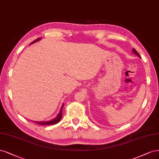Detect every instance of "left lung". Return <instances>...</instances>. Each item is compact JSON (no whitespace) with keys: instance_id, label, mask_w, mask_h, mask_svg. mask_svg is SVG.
I'll list each match as a JSON object with an SVG mask.
<instances>
[{"instance_id":"8db88e82","label":"left lung","mask_w":159,"mask_h":159,"mask_svg":"<svg viewBox=\"0 0 159 159\" xmlns=\"http://www.w3.org/2000/svg\"><path fill=\"white\" fill-rule=\"evenodd\" d=\"M133 52H134V53H135V54H136L137 55H138V56H139V57H140V55H139V53H137V51H136V50H135V49L134 48V49H133Z\"/></svg>"}]
</instances>
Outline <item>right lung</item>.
<instances>
[{"label": "right lung", "mask_w": 159, "mask_h": 159, "mask_svg": "<svg viewBox=\"0 0 159 159\" xmlns=\"http://www.w3.org/2000/svg\"><path fill=\"white\" fill-rule=\"evenodd\" d=\"M40 38H38L37 39L34 40V42H32L31 43V44L35 43V42H37V41L39 40ZM63 106H64V104L62 105V107H61V110H60V112L59 113V114L57 115V116L55 117V119H53V120H51V121H43V122H39V121H34L35 123H36L37 124H39V125H55L56 124H57L58 122L60 121L61 117H62V110H63Z\"/></svg>", "instance_id": "right-lung-1"}]
</instances>
